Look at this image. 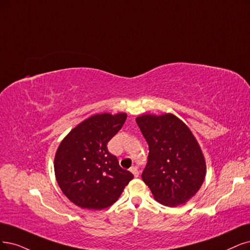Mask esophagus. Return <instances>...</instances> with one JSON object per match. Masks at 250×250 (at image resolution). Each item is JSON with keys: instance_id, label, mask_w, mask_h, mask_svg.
I'll list each match as a JSON object with an SVG mask.
<instances>
[{"instance_id": "esophagus-1", "label": "esophagus", "mask_w": 250, "mask_h": 250, "mask_svg": "<svg viewBox=\"0 0 250 250\" xmlns=\"http://www.w3.org/2000/svg\"><path fill=\"white\" fill-rule=\"evenodd\" d=\"M130 171L134 174V176L137 178L138 176H139V171H138V169L136 168V167H132L131 169H130Z\"/></svg>"}]
</instances>
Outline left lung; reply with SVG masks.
<instances>
[{
	"label": "left lung",
	"instance_id": "8db88e82",
	"mask_svg": "<svg viewBox=\"0 0 250 250\" xmlns=\"http://www.w3.org/2000/svg\"><path fill=\"white\" fill-rule=\"evenodd\" d=\"M136 122L149 147L143 181L161 204H186L206 176L205 159L195 136L171 113L145 114L138 116Z\"/></svg>",
	"mask_w": 250,
	"mask_h": 250
}]
</instances>
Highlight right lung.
<instances>
[{
    "label": "right lung",
    "mask_w": 250,
    "mask_h": 250,
    "mask_svg": "<svg viewBox=\"0 0 250 250\" xmlns=\"http://www.w3.org/2000/svg\"><path fill=\"white\" fill-rule=\"evenodd\" d=\"M125 119V113L92 115L61 142L54 158L55 177L63 195L76 206L105 209L114 204L134 178L107 148Z\"/></svg>",
    "instance_id": "obj_1"
}]
</instances>
